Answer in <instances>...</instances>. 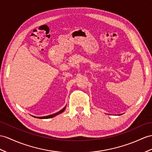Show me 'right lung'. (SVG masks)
<instances>
[{"label": "right lung", "instance_id": "obj_1", "mask_svg": "<svg viewBox=\"0 0 152 152\" xmlns=\"http://www.w3.org/2000/svg\"><path fill=\"white\" fill-rule=\"evenodd\" d=\"M65 109H66V106L64 107V108L63 109H62L61 110L59 111V112H57V113H54V114L50 115H48V116H45V117H35V118H39V119H49V118H52V117H55V116L57 115L62 113V112H63L65 110Z\"/></svg>", "mask_w": 152, "mask_h": 152}]
</instances>
